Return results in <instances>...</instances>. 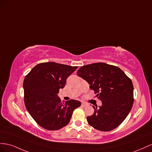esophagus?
<instances>
[{
  "instance_id": "34e87169",
  "label": "esophagus",
  "mask_w": 152,
  "mask_h": 152,
  "mask_svg": "<svg viewBox=\"0 0 152 152\" xmlns=\"http://www.w3.org/2000/svg\"><path fill=\"white\" fill-rule=\"evenodd\" d=\"M87 105H88L87 103H86V102H81V106H82L85 107V106H86Z\"/></svg>"
}]
</instances>
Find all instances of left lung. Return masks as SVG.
<instances>
[{
	"instance_id": "1",
	"label": "left lung",
	"mask_w": 152,
	"mask_h": 152,
	"mask_svg": "<svg viewBox=\"0 0 152 152\" xmlns=\"http://www.w3.org/2000/svg\"><path fill=\"white\" fill-rule=\"evenodd\" d=\"M77 75L90 84L102 106L95 107L88 124L101 131H110L122 124L131 111L134 102L131 80L119 67L99 62L81 67Z\"/></svg>"
}]
</instances>
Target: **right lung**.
Segmentation results:
<instances>
[{"label":"right lung","instance_id":"add662e5","mask_svg":"<svg viewBox=\"0 0 152 152\" xmlns=\"http://www.w3.org/2000/svg\"><path fill=\"white\" fill-rule=\"evenodd\" d=\"M55 62L38 64L23 81L24 102L27 111L41 127L55 131L67 125L73 111L81 106L78 101L71 99L62 102L58 97L67 77L77 69Z\"/></svg>","mask_w":152,"mask_h":152}]
</instances>
